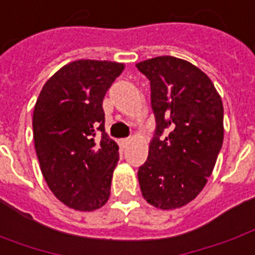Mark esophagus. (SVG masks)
I'll return each instance as SVG.
<instances>
[{"label": "esophagus", "mask_w": 255, "mask_h": 255, "mask_svg": "<svg viewBox=\"0 0 255 255\" xmlns=\"http://www.w3.org/2000/svg\"><path fill=\"white\" fill-rule=\"evenodd\" d=\"M128 143H129V139H128V138H123V139H119V145H120L121 148H126Z\"/></svg>", "instance_id": "1"}]
</instances>
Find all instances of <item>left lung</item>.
Instances as JSON below:
<instances>
[{
  "mask_svg": "<svg viewBox=\"0 0 255 255\" xmlns=\"http://www.w3.org/2000/svg\"><path fill=\"white\" fill-rule=\"evenodd\" d=\"M150 82L156 128L138 169L143 198L160 209L193 201L207 184L223 142V105L209 78L181 58L138 62Z\"/></svg>",
  "mask_w": 255,
  "mask_h": 255,
  "instance_id": "obj_1",
  "label": "left lung"
}]
</instances>
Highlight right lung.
<instances>
[{"mask_svg": "<svg viewBox=\"0 0 255 255\" xmlns=\"http://www.w3.org/2000/svg\"><path fill=\"white\" fill-rule=\"evenodd\" d=\"M123 69L120 62H69L44 84L34 106L33 139L43 177L77 211L99 209L110 197L119 146L105 131L103 99Z\"/></svg>", "mask_w": 255, "mask_h": 255, "instance_id": "1", "label": "right lung"}]
</instances>
